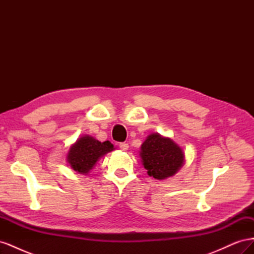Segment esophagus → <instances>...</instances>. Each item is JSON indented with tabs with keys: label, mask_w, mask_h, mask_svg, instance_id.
<instances>
[{
	"label": "esophagus",
	"mask_w": 254,
	"mask_h": 254,
	"mask_svg": "<svg viewBox=\"0 0 254 254\" xmlns=\"http://www.w3.org/2000/svg\"><path fill=\"white\" fill-rule=\"evenodd\" d=\"M128 143H126V142H123V143H120V148L122 149V150H127L128 149Z\"/></svg>",
	"instance_id": "obj_1"
}]
</instances>
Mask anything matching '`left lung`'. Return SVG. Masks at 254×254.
I'll return each instance as SVG.
<instances>
[{
  "mask_svg": "<svg viewBox=\"0 0 254 254\" xmlns=\"http://www.w3.org/2000/svg\"><path fill=\"white\" fill-rule=\"evenodd\" d=\"M140 155L147 174L159 180L175 175L184 162V153L179 146L158 133L145 140Z\"/></svg>",
  "mask_w": 254,
  "mask_h": 254,
  "instance_id": "1",
  "label": "left lung"
}]
</instances>
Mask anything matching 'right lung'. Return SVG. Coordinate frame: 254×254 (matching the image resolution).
<instances>
[{"mask_svg":"<svg viewBox=\"0 0 254 254\" xmlns=\"http://www.w3.org/2000/svg\"><path fill=\"white\" fill-rule=\"evenodd\" d=\"M112 149L113 145L109 141L102 143L92 136H82L70 148L67 162L75 172L88 174L98 159Z\"/></svg>","mask_w":254,"mask_h":254,"instance_id":"obj_1","label":"right lung"}]
</instances>
